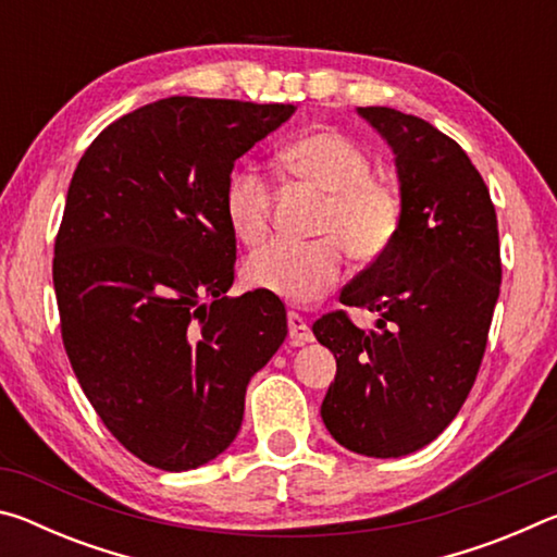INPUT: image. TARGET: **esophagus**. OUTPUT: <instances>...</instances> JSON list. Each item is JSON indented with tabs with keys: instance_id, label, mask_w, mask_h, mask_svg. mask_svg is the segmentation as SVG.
<instances>
[{
	"instance_id": "34e87169",
	"label": "esophagus",
	"mask_w": 557,
	"mask_h": 557,
	"mask_svg": "<svg viewBox=\"0 0 557 557\" xmlns=\"http://www.w3.org/2000/svg\"><path fill=\"white\" fill-rule=\"evenodd\" d=\"M287 324H289V342L295 346L314 342V334H312V329H309L307 319H301L297 312L287 314Z\"/></svg>"
}]
</instances>
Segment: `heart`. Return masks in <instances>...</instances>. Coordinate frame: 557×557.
I'll list each match as a JSON object with an SVG mask.
<instances>
[{
  "label": "heart",
  "instance_id": "1",
  "mask_svg": "<svg viewBox=\"0 0 557 557\" xmlns=\"http://www.w3.org/2000/svg\"><path fill=\"white\" fill-rule=\"evenodd\" d=\"M289 172L326 191L319 215L324 238L299 243L277 238L245 260V280L285 301L307 305L332 289L344 275L346 248L373 260L388 248L400 221V203L388 186L371 176L369 154L342 132L319 127L285 147ZM272 191L256 166H243L225 188V221L243 243H258L270 225Z\"/></svg>",
  "mask_w": 557,
  "mask_h": 557
}]
</instances>
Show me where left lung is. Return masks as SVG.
Masks as SVG:
<instances>
[{
    "mask_svg": "<svg viewBox=\"0 0 557 557\" xmlns=\"http://www.w3.org/2000/svg\"><path fill=\"white\" fill-rule=\"evenodd\" d=\"M395 157V238L342 305L379 312L363 332L344 312L317 319V342L336 358L322 420L363 457L418 451L465 405L482 366L502 287L496 211L482 174L455 139L393 108H358Z\"/></svg>",
    "mask_w": 557,
    "mask_h": 557,
    "instance_id": "left-lung-1",
    "label": "left lung"
}]
</instances>
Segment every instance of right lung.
Segmentation results:
<instances>
[{"instance_id":"right-lung-1","label":"right lung","mask_w":557,"mask_h":557,"mask_svg":"<svg viewBox=\"0 0 557 557\" xmlns=\"http://www.w3.org/2000/svg\"><path fill=\"white\" fill-rule=\"evenodd\" d=\"M295 106L164 98L112 122L75 166L53 250L73 373L122 447L188 471L231 447L245 388L287 336L270 292L225 297L235 159Z\"/></svg>"}]
</instances>
